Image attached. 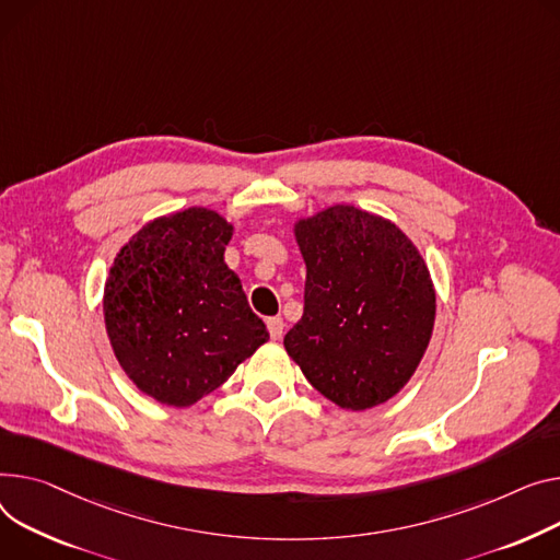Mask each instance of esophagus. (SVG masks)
I'll list each match as a JSON object with an SVG mask.
<instances>
[{
    "mask_svg": "<svg viewBox=\"0 0 560 560\" xmlns=\"http://www.w3.org/2000/svg\"><path fill=\"white\" fill-rule=\"evenodd\" d=\"M283 328H285V324H283L281 317H270L268 319V330H270V338L272 340H281L283 338Z\"/></svg>",
    "mask_w": 560,
    "mask_h": 560,
    "instance_id": "1",
    "label": "esophagus"
}]
</instances>
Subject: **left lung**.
Here are the masks:
<instances>
[{
	"instance_id": "left-lung-1",
	"label": "left lung",
	"mask_w": 560,
	"mask_h": 560,
	"mask_svg": "<svg viewBox=\"0 0 560 560\" xmlns=\"http://www.w3.org/2000/svg\"><path fill=\"white\" fill-rule=\"evenodd\" d=\"M306 264L304 315L288 355L330 402L362 412L415 376L432 338L436 292L421 252L389 218L330 205L296 218Z\"/></svg>"
}]
</instances>
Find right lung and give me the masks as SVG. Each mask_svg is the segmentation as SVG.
Instances as JSON below:
<instances>
[{
    "label": "right lung",
    "instance_id": "1",
    "mask_svg": "<svg viewBox=\"0 0 560 560\" xmlns=\"http://www.w3.org/2000/svg\"><path fill=\"white\" fill-rule=\"evenodd\" d=\"M234 225L213 209L158 215L112 260L105 330L126 376L162 405L191 407L270 332L225 264Z\"/></svg>",
    "mask_w": 560,
    "mask_h": 560
}]
</instances>
